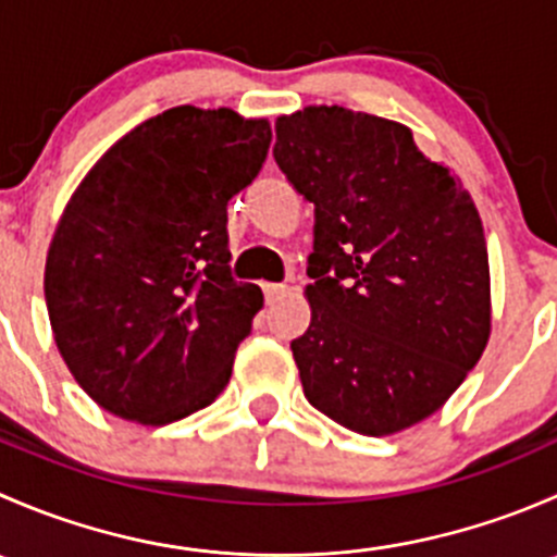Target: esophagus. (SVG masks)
I'll return each mask as SVG.
<instances>
[{"label":"esophagus","mask_w":557,"mask_h":557,"mask_svg":"<svg viewBox=\"0 0 557 557\" xmlns=\"http://www.w3.org/2000/svg\"><path fill=\"white\" fill-rule=\"evenodd\" d=\"M285 294V285L283 283H263V296H267V301H274L277 296Z\"/></svg>","instance_id":"esophagus-1"}]
</instances>
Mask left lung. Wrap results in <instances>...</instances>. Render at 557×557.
I'll return each instance as SVG.
<instances>
[{
	"label": "left lung",
	"instance_id": "8db88e82",
	"mask_svg": "<svg viewBox=\"0 0 557 557\" xmlns=\"http://www.w3.org/2000/svg\"><path fill=\"white\" fill-rule=\"evenodd\" d=\"M274 132V161L314 205L312 320L290 342L307 401L358 434L409 429L491 339L480 212L404 123L320 104L280 115Z\"/></svg>",
	"mask_w": 557,
	"mask_h": 557
}]
</instances>
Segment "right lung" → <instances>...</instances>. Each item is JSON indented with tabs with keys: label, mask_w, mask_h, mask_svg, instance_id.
Returning <instances> with one entry per match:
<instances>
[{
	"label": "right lung",
	"mask_w": 557,
	"mask_h": 557,
	"mask_svg": "<svg viewBox=\"0 0 557 557\" xmlns=\"http://www.w3.org/2000/svg\"><path fill=\"white\" fill-rule=\"evenodd\" d=\"M272 126L228 107H172L83 177L45 261L55 347L123 420L166 425L215 401L263 307L232 277L228 199L256 180Z\"/></svg>",
	"instance_id": "add662e5"
}]
</instances>
